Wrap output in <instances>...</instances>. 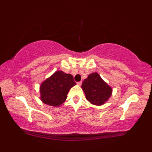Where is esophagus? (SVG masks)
Wrapping results in <instances>:
<instances>
[{"label": "esophagus", "instance_id": "34e87169", "mask_svg": "<svg viewBox=\"0 0 152 152\" xmlns=\"http://www.w3.org/2000/svg\"><path fill=\"white\" fill-rule=\"evenodd\" d=\"M82 82H78V83H77V84H78V86H81L82 85Z\"/></svg>", "mask_w": 152, "mask_h": 152}]
</instances>
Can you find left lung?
<instances>
[{"mask_svg": "<svg viewBox=\"0 0 152 152\" xmlns=\"http://www.w3.org/2000/svg\"><path fill=\"white\" fill-rule=\"evenodd\" d=\"M82 88L86 98L92 104L101 106L107 102L112 93V88L97 72L90 74L83 80Z\"/></svg>", "mask_w": 152, "mask_h": 152, "instance_id": "left-lung-1", "label": "left lung"}]
</instances>
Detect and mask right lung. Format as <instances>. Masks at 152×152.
<instances>
[{"label":"right lung","instance_id":"right-lung-1","mask_svg":"<svg viewBox=\"0 0 152 152\" xmlns=\"http://www.w3.org/2000/svg\"><path fill=\"white\" fill-rule=\"evenodd\" d=\"M76 84L70 74H66L62 70L56 71L42 82L40 100L47 105L58 107L66 101L69 90Z\"/></svg>","mask_w":152,"mask_h":152}]
</instances>
